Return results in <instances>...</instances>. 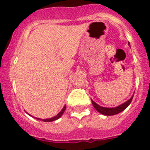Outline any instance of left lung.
Wrapping results in <instances>:
<instances>
[{
	"label": "left lung",
	"instance_id": "8db88e82",
	"mask_svg": "<svg viewBox=\"0 0 150 150\" xmlns=\"http://www.w3.org/2000/svg\"><path fill=\"white\" fill-rule=\"evenodd\" d=\"M133 95L131 96L130 99H129V100H127V102L123 103L120 104V106H116V107H110V108H109V107H103V106H100V105H98L97 103H96L94 101H93L92 100H91V101H92L93 107H94L100 113H101V114L103 115H105V116H112V115L118 114V113H120V112L124 110L125 109L127 108V106L130 104L131 101L133 100Z\"/></svg>",
	"mask_w": 150,
	"mask_h": 150
}]
</instances>
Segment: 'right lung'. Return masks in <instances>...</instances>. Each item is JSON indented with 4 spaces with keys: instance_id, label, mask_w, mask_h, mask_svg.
Returning <instances> with one entry per match:
<instances>
[{
    "instance_id": "obj_1",
    "label": "right lung",
    "mask_w": 150,
    "mask_h": 150,
    "mask_svg": "<svg viewBox=\"0 0 150 150\" xmlns=\"http://www.w3.org/2000/svg\"><path fill=\"white\" fill-rule=\"evenodd\" d=\"M65 110H66V105L64 106V108L62 109V110L60 111L59 113H58L57 116H55V117H52V118H48V119H44V120H42V119H40V118H36L37 120H40L44 121V122H52V121H54V120H58V119L60 118V117H61L62 115L64 114V111H65ZM30 115V114H29Z\"/></svg>"
}]
</instances>
